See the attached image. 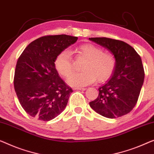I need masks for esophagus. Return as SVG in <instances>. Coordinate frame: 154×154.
<instances>
[{
    "label": "esophagus",
    "mask_w": 154,
    "mask_h": 154,
    "mask_svg": "<svg viewBox=\"0 0 154 154\" xmlns=\"http://www.w3.org/2000/svg\"><path fill=\"white\" fill-rule=\"evenodd\" d=\"M73 90H82V91H84V90H86V88H75L74 89H73Z\"/></svg>",
    "instance_id": "1"
}]
</instances>
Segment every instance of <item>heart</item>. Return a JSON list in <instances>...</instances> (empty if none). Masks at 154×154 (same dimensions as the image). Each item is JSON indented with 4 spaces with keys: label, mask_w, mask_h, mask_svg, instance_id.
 <instances>
[{
    "label": "heart",
    "mask_w": 154,
    "mask_h": 154,
    "mask_svg": "<svg viewBox=\"0 0 154 154\" xmlns=\"http://www.w3.org/2000/svg\"><path fill=\"white\" fill-rule=\"evenodd\" d=\"M80 57L85 59L82 67L83 72L73 73L67 80L68 84L74 88L86 86L97 81L103 82L112 76L115 69V59L112 54L103 52V49L92 44H85L75 49ZM55 68L60 74L68 77L73 72L71 53L63 50L55 60Z\"/></svg>",
    "instance_id": "heart-1"
}]
</instances>
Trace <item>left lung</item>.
Returning <instances> with one entry per match:
<instances>
[{
  "label": "left lung",
  "instance_id": "8db88e82",
  "mask_svg": "<svg viewBox=\"0 0 154 154\" xmlns=\"http://www.w3.org/2000/svg\"><path fill=\"white\" fill-rule=\"evenodd\" d=\"M114 55L115 69L108 81L98 89L99 96L90 102L96 112L114 119L130 112L137 103L144 79L141 57L124 42L106 37H91Z\"/></svg>",
  "mask_w": 154,
  "mask_h": 154
}]
</instances>
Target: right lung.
<instances>
[{
	"instance_id": "right-lung-1",
	"label": "right lung",
	"mask_w": 154,
	"mask_h": 154,
	"mask_svg": "<svg viewBox=\"0 0 154 154\" xmlns=\"http://www.w3.org/2000/svg\"><path fill=\"white\" fill-rule=\"evenodd\" d=\"M77 39L66 35L42 37L31 42L20 55L14 90L22 108L31 117L50 121L66 108L73 90L59 76L55 60Z\"/></svg>"
}]
</instances>
